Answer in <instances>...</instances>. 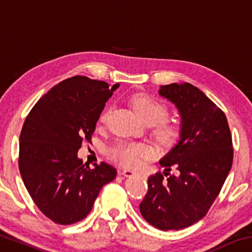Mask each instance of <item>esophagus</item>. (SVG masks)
<instances>
[{"label": "esophagus", "mask_w": 252, "mask_h": 252, "mask_svg": "<svg viewBox=\"0 0 252 252\" xmlns=\"http://www.w3.org/2000/svg\"><path fill=\"white\" fill-rule=\"evenodd\" d=\"M122 176L125 177H132V176H135L136 172L133 171V170H130V169H125L123 171L121 172Z\"/></svg>", "instance_id": "34e87169"}]
</instances>
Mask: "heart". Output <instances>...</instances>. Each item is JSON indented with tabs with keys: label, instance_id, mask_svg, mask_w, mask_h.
Instances as JSON below:
<instances>
[{
	"label": "heart",
	"instance_id": "obj_1",
	"mask_svg": "<svg viewBox=\"0 0 252 252\" xmlns=\"http://www.w3.org/2000/svg\"><path fill=\"white\" fill-rule=\"evenodd\" d=\"M135 111L140 118L148 126H155V135L161 143H171L178 135V126L167 120L169 117V108L164 103L155 97L141 95L133 101ZM111 112V106L103 111L100 117V122H105ZM106 155L111 160L125 167L134 168L141 163L142 160L149 159L153 156V149L147 143L118 141L111 146Z\"/></svg>",
	"mask_w": 252,
	"mask_h": 252
}]
</instances>
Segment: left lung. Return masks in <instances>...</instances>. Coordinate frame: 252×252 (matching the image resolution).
I'll use <instances>...</instances> for the list:
<instances>
[{"instance_id": "obj_1", "label": "left lung", "mask_w": 252, "mask_h": 252, "mask_svg": "<svg viewBox=\"0 0 252 252\" xmlns=\"http://www.w3.org/2000/svg\"><path fill=\"white\" fill-rule=\"evenodd\" d=\"M159 94L178 108L181 134L160 160L165 172L149 177L140 212L167 231L190 227L207 215L231 169L233 148L223 111L198 88L171 83L162 85Z\"/></svg>"}]
</instances>
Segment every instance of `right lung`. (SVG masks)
<instances>
[{"label":"right lung","instance_id":"1","mask_svg":"<svg viewBox=\"0 0 252 252\" xmlns=\"http://www.w3.org/2000/svg\"><path fill=\"white\" fill-rule=\"evenodd\" d=\"M119 83L75 75L55 85L30 111L20 134L21 177L40 211L59 224L81 221L117 170L104 162L85 167L78 158Z\"/></svg>","mask_w":252,"mask_h":252}]
</instances>
